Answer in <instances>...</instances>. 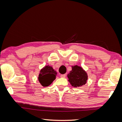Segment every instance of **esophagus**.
I'll list each match as a JSON object with an SVG mask.
<instances>
[{
    "label": "esophagus",
    "instance_id": "esophagus-1",
    "mask_svg": "<svg viewBox=\"0 0 122 122\" xmlns=\"http://www.w3.org/2000/svg\"><path fill=\"white\" fill-rule=\"evenodd\" d=\"M60 77H61V78H65V77H66V75L65 74H61L60 75Z\"/></svg>",
    "mask_w": 122,
    "mask_h": 122
}]
</instances>
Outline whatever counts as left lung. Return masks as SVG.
Segmentation results:
<instances>
[{"label":"left lung","mask_w":122,"mask_h":122,"mask_svg":"<svg viewBox=\"0 0 122 122\" xmlns=\"http://www.w3.org/2000/svg\"><path fill=\"white\" fill-rule=\"evenodd\" d=\"M69 82L71 86L78 87L81 86L87 82L88 76L86 72L79 66H72V70L68 75Z\"/></svg>","instance_id":"obj_1"}]
</instances>
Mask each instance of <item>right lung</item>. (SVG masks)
Returning a JSON list of instances; mask_svg holds the SVG:
<instances>
[{"instance_id": "right-lung-1", "label": "right lung", "mask_w": 122, "mask_h": 122, "mask_svg": "<svg viewBox=\"0 0 122 122\" xmlns=\"http://www.w3.org/2000/svg\"><path fill=\"white\" fill-rule=\"evenodd\" d=\"M57 72L51 66L48 65L41 70L38 79L43 86L46 87L50 85L55 79Z\"/></svg>"}]
</instances>
